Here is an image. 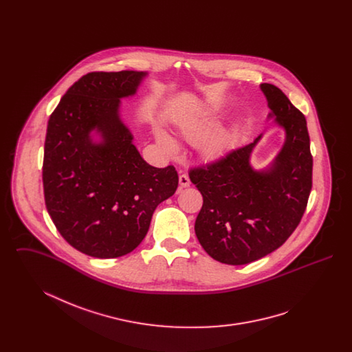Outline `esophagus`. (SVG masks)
I'll list each match as a JSON object with an SVG mask.
<instances>
[{"mask_svg": "<svg viewBox=\"0 0 352 352\" xmlns=\"http://www.w3.org/2000/svg\"><path fill=\"white\" fill-rule=\"evenodd\" d=\"M179 184H181L182 187H188V186H190V178H188L187 174H181V175H179Z\"/></svg>", "mask_w": 352, "mask_h": 352, "instance_id": "1", "label": "esophagus"}]
</instances>
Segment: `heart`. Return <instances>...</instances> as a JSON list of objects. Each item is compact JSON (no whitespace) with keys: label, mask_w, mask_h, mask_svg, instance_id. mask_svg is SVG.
<instances>
[{"label":"heart","mask_w":352,"mask_h":352,"mask_svg":"<svg viewBox=\"0 0 352 352\" xmlns=\"http://www.w3.org/2000/svg\"><path fill=\"white\" fill-rule=\"evenodd\" d=\"M201 132H203V131H201V128H188V129L184 131V134L186 138H190V140H191V138L199 137ZM158 141H160L161 146H162L165 151H168V154H175V153L178 151V144H177L170 135H168V134H158ZM227 145H228V137H226V135H218V137L210 140V141L206 144L204 151H206L207 154L214 155V154H217L219 151H223Z\"/></svg>","instance_id":"b5f03b06"}]
</instances>
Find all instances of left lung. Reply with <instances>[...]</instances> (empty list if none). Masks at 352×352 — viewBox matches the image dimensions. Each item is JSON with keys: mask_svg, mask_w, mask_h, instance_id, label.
Returning a JSON list of instances; mask_svg holds the SVG:
<instances>
[{"mask_svg": "<svg viewBox=\"0 0 352 352\" xmlns=\"http://www.w3.org/2000/svg\"><path fill=\"white\" fill-rule=\"evenodd\" d=\"M269 108L286 141L272 168L250 165L253 142L191 168L203 197L195 234L203 250L223 264L244 265L280 248L300 224L313 186V155L306 118L284 92L263 83Z\"/></svg>", "mask_w": 352, "mask_h": 352, "instance_id": "left-lung-1", "label": "left lung"}]
</instances>
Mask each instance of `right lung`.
Segmentation results:
<instances>
[{
  "instance_id": "obj_1",
  "label": "right lung",
  "mask_w": 352,
  "mask_h": 352,
  "mask_svg": "<svg viewBox=\"0 0 352 352\" xmlns=\"http://www.w3.org/2000/svg\"><path fill=\"white\" fill-rule=\"evenodd\" d=\"M145 75L89 72L68 88L49 120L46 208L68 244L92 257L115 258L137 248L157 206L178 187L175 168L146 164L118 116L120 99L134 95ZM94 129L100 144L89 135Z\"/></svg>"
}]
</instances>
